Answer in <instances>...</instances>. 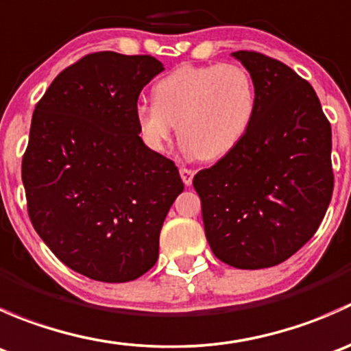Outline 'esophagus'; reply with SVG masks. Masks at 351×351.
I'll return each mask as SVG.
<instances>
[{
	"mask_svg": "<svg viewBox=\"0 0 351 351\" xmlns=\"http://www.w3.org/2000/svg\"><path fill=\"white\" fill-rule=\"evenodd\" d=\"M193 175H195V173H193L192 169H189V168H182V169H180V176H182L183 183H185L186 186H190V185H192Z\"/></svg>",
	"mask_w": 351,
	"mask_h": 351,
	"instance_id": "esophagus-1",
	"label": "esophagus"
}]
</instances>
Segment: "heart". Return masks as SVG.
<instances>
[{"instance_id": "obj_1", "label": "heart", "mask_w": 351, "mask_h": 351, "mask_svg": "<svg viewBox=\"0 0 351 351\" xmlns=\"http://www.w3.org/2000/svg\"><path fill=\"white\" fill-rule=\"evenodd\" d=\"M153 105L136 108L143 143L165 153L173 129L186 154L215 161L231 153L250 130L256 90L250 73L238 64L182 66L153 86Z\"/></svg>"}]
</instances>
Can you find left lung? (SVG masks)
I'll return each mask as SVG.
<instances>
[{"mask_svg": "<svg viewBox=\"0 0 351 351\" xmlns=\"http://www.w3.org/2000/svg\"><path fill=\"white\" fill-rule=\"evenodd\" d=\"M256 90L241 143L193 178L207 241L243 270L275 267L319 228L332 195L331 125L314 88L284 62L232 52Z\"/></svg>", "mask_w": 351, "mask_h": 351, "instance_id": "8db88e82", "label": "left lung"}]
</instances>
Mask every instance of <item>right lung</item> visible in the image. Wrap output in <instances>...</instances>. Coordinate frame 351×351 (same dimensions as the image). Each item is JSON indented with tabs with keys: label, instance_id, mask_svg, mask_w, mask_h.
<instances>
[{
	"label": "right lung",
	"instance_id": "add662e5",
	"mask_svg": "<svg viewBox=\"0 0 351 351\" xmlns=\"http://www.w3.org/2000/svg\"><path fill=\"white\" fill-rule=\"evenodd\" d=\"M153 56L95 52L66 67L35 105L22 161L28 217L71 270L130 282L154 267L159 232L183 192L171 159L139 137Z\"/></svg>",
	"mask_w": 351,
	"mask_h": 351
}]
</instances>
